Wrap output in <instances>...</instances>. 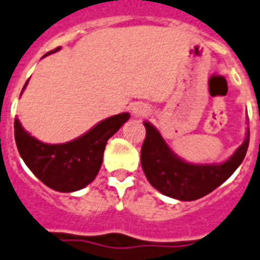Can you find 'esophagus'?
I'll return each mask as SVG.
<instances>
[{"instance_id": "esophagus-1", "label": "esophagus", "mask_w": 260, "mask_h": 260, "mask_svg": "<svg viewBox=\"0 0 260 260\" xmlns=\"http://www.w3.org/2000/svg\"><path fill=\"white\" fill-rule=\"evenodd\" d=\"M132 112L136 116H142L148 112V107L144 106V104H138V103H136V104H133Z\"/></svg>"}]
</instances>
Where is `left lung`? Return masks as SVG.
<instances>
[{
    "label": "left lung",
    "instance_id": "1",
    "mask_svg": "<svg viewBox=\"0 0 260 260\" xmlns=\"http://www.w3.org/2000/svg\"><path fill=\"white\" fill-rule=\"evenodd\" d=\"M142 149L141 166L145 176L161 194L179 199L195 201L216 190L237 170L244 160L249 144V128L244 142L221 164H191L175 154L158 130L149 122Z\"/></svg>",
    "mask_w": 260,
    "mask_h": 260
}]
</instances>
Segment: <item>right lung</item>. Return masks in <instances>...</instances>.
<instances>
[{"mask_svg":"<svg viewBox=\"0 0 260 260\" xmlns=\"http://www.w3.org/2000/svg\"><path fill=\"white\" fill-rule=\"evenodd\" d=\"M58 50L59 47L46 55ZM27 84L28 81L23 90ZM128 118V112L110 116L76 140L53 145L36 140L24 130L20 120L16 118V145L24 162L40 182L55 191L73 192L93 182L102 167L107 141L122 127L124 122H127Z\"/></svg>","mask_w":260,"mask_h":260,"instance_id":"1","label":"right lung"}]
</instances>
